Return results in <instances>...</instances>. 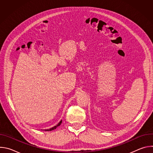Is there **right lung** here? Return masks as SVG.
I'll return each instance as SVG.
<instances>
[{"mask_svg": "<svg viewBox=\"0 0 153 153\" xmlns=\"http://www.w3.org/2000/svg\"><path fill=\"white\" fill-rule=\"evenodd\" d=\"M62 120H60V122H59L57 125H56L55 126H54V127H53V128H50V129H45V131H52V130H53V129H55L57 126H59L60 125V124L62 123Z\"/></svg>", "mask_w": 153, "mask_h": 153, "instance_id": "obj_1", "label": "right lung"}]
</instances>
